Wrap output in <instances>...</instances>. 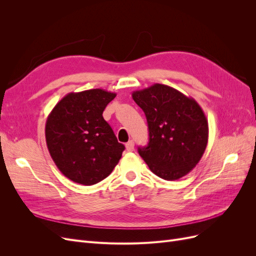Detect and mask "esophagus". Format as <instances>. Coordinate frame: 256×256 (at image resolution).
Masks as SVG:
<instances>
[{"label":"esophagus","instance_id":"1","mask_svg":"<svg viewBox=\"0 0 256 256\" xmlns=\"http://www.w3.org/2000/svg\"><path fill=\"white\" fill-rule=\"evenodd\" d=\"M126 150L127 152H132L134 150V142L132 140L126 143Z\"/></svg>","mask_w":256,"mask_h":256}]
</instances>
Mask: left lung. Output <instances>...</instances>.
<instances>
[{
	"mask_svg": "<svg viewBox=\"0 0 256 256\" xmlns=\"http://www.w3.org/2000/svg\"><path fill=\"white\" fill-rule=\"evenodd\" d=\"M132 98L144 111L150 142L138 154L150 171L166 180L187 175L202 158L208 142V122L191 97L164 84L134 90Z\"/></svg>",
	"mask_w": 256,
	"mask_h": 256,
	"instance_id": "obj_1",
	"label": "left lung"
}]
</instances>
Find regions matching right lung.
I'll list each match as a JSON object with an SVG mask.
<instances>
[{"label":"right lung","mask_w":256,"mask_h":256,"mask_svg":"<svg viewBox=\"0 0 256 256\" xmlns=\"http://www.w3.org/2000/svg\"><path fill=\"white\" fill-rule=\"evenodd\" d=\"M115 92L102 88L69 92L46 122V142L54 164L69 180L92 186L109 176L125 146L102 113Z\"/></svg>","instance_id":"right-lung-1"}]
</instances>
